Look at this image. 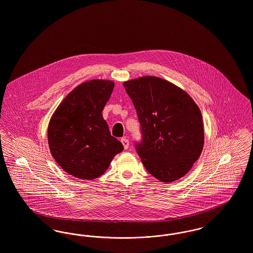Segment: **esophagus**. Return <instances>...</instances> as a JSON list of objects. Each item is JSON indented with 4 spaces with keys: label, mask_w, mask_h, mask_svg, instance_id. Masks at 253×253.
Segmentation results:
<instances>
[{
    "label": "esophagus",
    "mask_w": 253,
    "mask_h": 253,
    "mask_svg": "<svg viewBox=\"0 0 253 253\" xmlns=\"http://www.w3.org/2000/svg\"><path fill=\"white\" fill-rule=\"evenodd\" d=\"M121 143L123 144L124 146V149L126 150V149H128V147H129V140L127 139V138H121Z\"/></svg>",
    "instance_id": "esophagus-1"
}]
</instances>
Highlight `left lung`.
I'll use <instances>...</instances> for the list:
<instances>
[{"label":"left lung","mask_w":253,"mask_h":253,"mask_svg":"<svg viewBox=\"0 0 253 253\" xmlns=\"http://www.w3.org/2000/svg\"><path fill=\"white\" fill-rule=\"evenodd\" d=\"M123 85L140 123L142 139L134 145L145 168L165 183L179 179L203 150L200 109L184 90L157 77L146 76Z\"/></svg>","instance_id":"1"}]
</instances>
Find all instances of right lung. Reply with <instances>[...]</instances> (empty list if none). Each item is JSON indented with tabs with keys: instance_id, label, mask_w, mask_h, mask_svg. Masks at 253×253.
I'll return each instance as SVG.
<instances>
[{
	"instance_id": "right-lung-1",
	"label": "right lung",
	"mask_w": 253,
	"mask_h": 253,
	"mask_svg": "<svg viewBox=\"0 0 253 253\" xmlns=\"http://www.w3.org/2000/svg\"><path fill=\"white\" fill-rule=\"evenodd\" d=\"M114 85L112 81L92 80L77 86L49 121L51 155L63 170L77 178L92 180L100 176L123 151L102 117Z\"/></svg>"
}]
</instances>
